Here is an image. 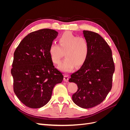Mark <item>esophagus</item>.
I'll list each match as a JSON object with an SVG mask.
<instances>
[{
  "mask_svg": "<svg viewBox=\"0 0 130 130\" xmlns=\"http://www.w3.org/2000/svg\"><path fill=\"white\" fill-rule=\"evenodd\" d=\"M64 81L65 82H68L69 80V76L68 75H64Z\"/></svg>",
  "mask_w": 130,
  "mask_h": 130,
  "instance_id": "34e87169",
  "label": "esophagus"
}]
</instances>
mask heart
<instances>
[{
  "label": "heart",
  "mask_w": 130,
  "mask_h": 130,
  "mask_svg": "<svg viewBox=\"0 0 130 130\" xmlns=\"http://www.w3.org/2000/svg\"><path fill=\"white\" fill-rule=\"evenodd\" d=\"M89 53V45L86 39L75 36L67 31L58 38V45L51 44L49 53L51 60L55 64H58L62 58H66L58 66V68L64 72H70L76 66L81 67L87 60Z\"/></svg>",
  "instance_id": "obj_1"
}]
</instances>
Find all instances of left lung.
Masks as SVG:
<instances>
[{
    "instance_id": "obj_1",
    "label": "left lung",
    "mask_w": 130,
    "mask_h": 130,
    "mask_svg": "<svg viewBox=\"0 0 130 130\" xmlns=\"http://www.w3.org/2000/svg\"><path fill=\"white\" fill-rule=\"evenodd\" d=\"M87 41L89 53L87 60L69 80L77 85L72 96L74 103L83 108H89L103 102L111 90L115 67L112 50L100 35L83 31Z\"/></svg>"
}]
</instances>
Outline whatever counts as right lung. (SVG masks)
<instances>
[{
	"label": "right lung",
	"mask_w": 130,
	"mask_h": 130,
	"mask_svg": "<svg viewBox=\"0 0 130 130\" xmlns=\"http://www.w3.org/2000/svg\"><path fill=\"white\" fill-rule=\"evenodd\" d=\"M56 31L44 29L31 32L14 53L11 74L13 90L22 103L31 108H41L50 101L54 87L63 75L55 68L49 53Z\"/></svg>",
	"instance_id": "obj_1"
}]
</instances>
